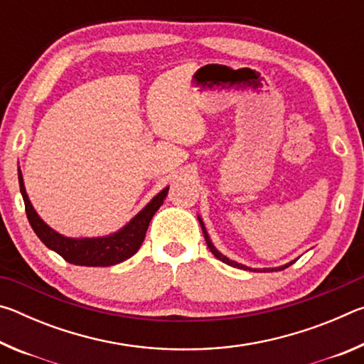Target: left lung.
<instances>
[{"label":"left lung","instance_id":"8db88e82","mask_svg":"<svg viewBox=\"0 0 364 364\" xmlns=\"http://www.w3.org/2000/svg\"><path fill=\"white\" fill-rule=\"evenodd\" d=\"M199 223H200V228H202V232H204V237H205V242H207V245H208V249H210V252L212 254L218 258V260H221L223 263H226V264H230V267H234V268H242V269H250V271H262V269H252V268H249V267H245V264H241V263H236V262H232V260H230V258L228 257H225L223 254H220V252L215 249V245L212 244V241H210V237H208V232H207V230H205V226H204V221L200 220V217H199ZM294 262H291V263H287V264H282V267H278V268H264L263 271H281V269H284V268H287V267H291Z\"/></svg>","mask_w":364,"mask_h":364}]
</instances>
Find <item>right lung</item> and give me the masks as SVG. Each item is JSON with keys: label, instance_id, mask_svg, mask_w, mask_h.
<instances>
[{"label": "right lung", "instance_id": "right-lung-1", "mask_svg": "<svg viewBox=\"0 0 364 364\" xmlns=\"http://www.w3.org/2000/svg\"><path fill=\"white\" fill-rule=\"evenodd\" d=\"M19 184H21V194L23 197V204H26L27 218L30 221V226L33 228L36 236L40 241L64 258L65 262L80 264V267H110V264H117L125 262L127 258L133 257L139 250L141 244L144 241L147 226H149L151 220L154 217L160 205L164 204L165 197L168 194V188L154 197V199L147 204L143 210L130 220L114 234L104 237H65L63 234L51 230L45 221H43L38 213L35 212L33 205L30 204L28 196L26 193V186H23L22 171L19 168Z\"/></svg>", "mask_w": 364, "mask_h": 364}]
</instances>
